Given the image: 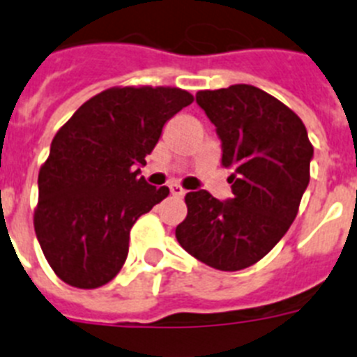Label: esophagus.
<instances>
[{
    "mask_svg": "<svg viewBox=\"0 0 357 357\" xmlns=\"http://www.w3.org/2000/svg\"><path fill=\"white\" fill-rule=\"evenodd\" d=\"M169 191H172L173 197H181L182 198L185 195V191L178 184H172V185H169Z\"/></svg>",
    "mask_w": 357,
    "mask_h": 357,
    "instance_id": "obj_1",
    "label": "esophagus"
}]
</instances>
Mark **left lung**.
Masks as SVG:
<instances>
[{"mask_svg":"<svg viewBox=\"0 0 357 357\" xmlns=\"http://www.w3.org/2000/svg\"><path fill=\"white\" fill-rule=\"evenodd\" d=\"M197 103L222 141L232 197L185 195L188 216L175 236L185 252L222 272L263 259L288 232L309 184L313 146L291 109L248 84L200 91Z\"/></svg>","mask_w":357,"mask_h":357,"instance_id":"8db88e82","label":"left lung"}]
</instances>
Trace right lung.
I'll list each match as a JSON object with an SVG mask.
<instances>
[{
    "label": "right lung",
    "mask_w": 357,
    "mask_h": 357,
    "mask_svg": "<svg viewBox=\"0 0 357 357\" xmlns=\"http://www.w3.org/2000/svg\"><path fill=\"white\" fill-rule=\"evenodd\" d=\"M189 103L193 96L175 87H112L56 132L39 172L33 227L64 282L93 289L118 275L135 220L169 195L139 176L144 157Z\"/></svg>",
    "instance_id": "right-lung-1"
}]
</instances>
